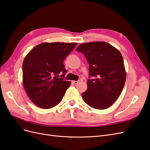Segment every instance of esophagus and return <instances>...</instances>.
<instances>
[{
  "instance_id": "obj_1",
  "label": "esophagus",
  "mask_w": 150,
  "mask_h": 150,
  "mask_svg": "<svg viewBox=\"0 0 150 150\" xmlns=\"http://www.w3.org/2000/svg\"><path fill=\"white\" fill-rule=\"evenodd\" d=\"M79 82V81H72V83L74 84H78Z\"/></svg>"
}]
</instances>
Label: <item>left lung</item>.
Listing matches in <instances>:
<instances>
[{
  "mask_svg": "<svg viewBox=\"0 0 150 150\" xmlns=\"http://www.w3.org/2000/svg\"><path fill=\"white\" fill-rule=\"evenodd\" d=\"M76 51L89 63L88 89L82 94L84 102L98 110L110 108L118 98L125 86L126 72L121 52L106 42L83 43Z\"/></svg>",
  "mask_w": 150,
  "mask_h": 150,
  "instance_id": "8db88e82",
  "label": "left lung"
}]
</instances>
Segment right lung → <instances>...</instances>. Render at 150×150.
I'll list each match as a JSON object with an SVG mask.
<instances>
[{"label":"right lung","mask_w":150,"mask_h":150,"mask_svg":"<svg viewBox=\"0 0 150 150\" xmlns=\"http://www.w3.org/2000/svg\"><path fill=\"white\" fill-rule=\"evenodd\" d=\"M76 42H44L34 47L22 64V83L30 100L36 106L49 109L62 99L70 81L57 78L67 72L63 61L73 51Z\"/></svg>","instance_id":"add662e5"}]
</instances>
